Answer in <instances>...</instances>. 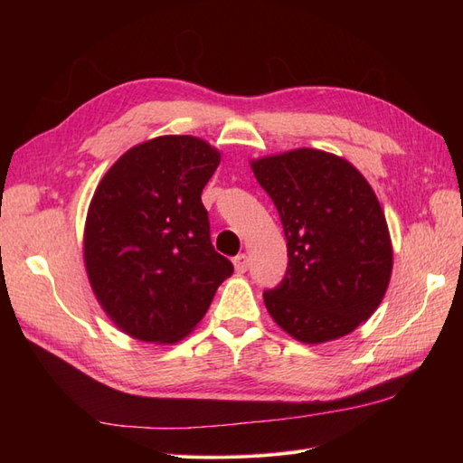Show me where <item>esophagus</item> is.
Listing matches in <instances>:
<instances>
[{"mask_svg":"<svg viewBox=\"0 0 463 463\" xmlns=\"http://www.w3.org/2000/svg\"><path fill=\"white\" fill-rule=\"evenodd\" d=\"M233 266H235L237 272L243 274V272L249 269V259H247V255H245V253H240L237 257H233Z\"/></svg>","mask_w":463,"mask_h":463,"instance_id":"esophagus-1","label":"esophagus"}]
</instances>
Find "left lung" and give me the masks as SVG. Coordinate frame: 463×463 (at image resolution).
I'll return each instance as SVG.
<instances>
[{
    "instance_id": "obj_1",
    "label": "left lung",
    "mask_w": 463,
    "mask_h": 463,
    "mask_svg": "<svg viewBox=\"0 0 463 463\" xmlns=\"http://www.w3.org/2000/svg\"><path fill=\"white\" fill-rule=\"evenodd\" d=\"M288 241V269L262 293L270 317L305 344L355 330L381 305L392 274L383 208L367 179L334 154L299 148L250 164Z\"/></svg>"
}]
</instances>
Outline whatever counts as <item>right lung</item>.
I'll return each mask as SVG.
<instances>
[{"mask_svg":"<svg viewBox=\"0 0 463 463\" xmlns=\"http://www.w3.org/2000/svg\"><path fill=\"white\" fill-rule=\"evenodd\" d=\"M220 152L189 135L128 150L98 185L85 264L102 309L129 335L170 344L208 311L233 264L210 241L201 193Z\"/></svg>","mask_w":463,"mask_h":463,"instance_id":"1","label":"right lung"}]
</instances>
